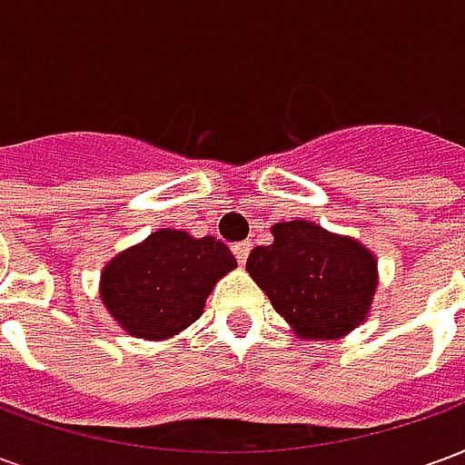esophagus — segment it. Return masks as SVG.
Instances as JSON below:
<instances>
[{
    "label": "esophagus",
    "mask_w": 465,
    "mask_h": 465,
    "mask_svg": "<svg viewBox=\"0 0 465 465\" xmlns=\"http://www.w3.org/2000/svg\"><path fill=\"white\" fill-rule=\"evenodd\" d=\"M232 252H233V256H236V262L246 263V259H249V252H252V243H249V242L233 243Z\"/></svg>",
    "instance_id": "obj_1"
}]
</instances>
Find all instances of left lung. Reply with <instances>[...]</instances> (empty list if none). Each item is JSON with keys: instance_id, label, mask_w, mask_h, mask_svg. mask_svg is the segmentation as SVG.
Here are the masks:
<instances>
[{"instance_id": "8db88e82", "label": "left lung", "mask_w": 465, "mask_h": 465, "mask_svg": "<svg viewBox=\"0 0 465 465\" xmlns=\"http://www.w3.org/2000/svg\"><path fill=\"white\" fill-rule=\"evenodd\" d=\"M273 243L249 253L246 272L302 339H341L369 316L379 286L376 256L313 222L272 226Z\"/></svg>"}]
</instances>
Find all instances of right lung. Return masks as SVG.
Segmentation results:
<instances>
[{
  "instance_id": "obj_1",
  "label": "right lung",
  "mask_w": 465,
  "mask_h": 465,
  "mask_svg": "<svg viewBox=\"0 0 465 465\" xmlns=\"http://www.w3.org/2000/svg\"><path fill=\"white\" fill-rule=\"evenodd\" d=\"M232 269L236 259L219 239L159 229L106 263L99 292L124 331L162 341L202 316L216 282Z\"/></svg>"
}]
</instances>
